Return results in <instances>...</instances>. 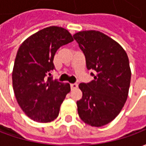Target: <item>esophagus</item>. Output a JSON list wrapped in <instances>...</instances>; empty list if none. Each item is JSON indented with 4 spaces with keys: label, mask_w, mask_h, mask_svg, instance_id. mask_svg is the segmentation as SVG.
Instances as JSON below:
<instances>
[{
    "label": "esophagus",
    "mask_w": 146,
    "mask_h": 146,
    "mask_svg": "<svg viewBox=\"0 0 146 146\" xmlns=\"http://www.w3.org/2000/svg\"><path fill=\"white\" fill-rule=\"evenodd\" d=\"M70 87H71V89H76L77 88V87H78V84H70Z\"/></svg>",
    "instance_id": "1"
}]
</instances>
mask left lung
Here are the masks:
<instances>
[{"mask_svg": "<svg viewBox=\"0 0 146 146\" xmlns=\"http://www.w3.org/2000/svg\"><path fill=\"white\" fill-rule=\"evenodd\" d=\"M73 37L85 55L88 70L95 71V80L79 84L83 96L76 102L78 114L87 124L102 127L118 116L127 101L131 76L128 56L99 31H80Z\"/></svg>", "mask_w": 146, "mask_h": 146, "instance_id": "obj_1", "label": "left lung"}]
</instances>
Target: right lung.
I'll list each match as a JSON object with an SVG mask.
<instances>
[{
	"instance_id": "add662e5",
	"label": "right lung",
	"mask_w": 146,
	"mask_h": 146,
	"mask_svg": "<svg viewBox=\"0 0 146 146\" xmlns=\"http://www.w3.org/2000/svg\"><path fill=\"white\" fill-rule=\"evenodd\" d=\"M73 40L68 30L52 26L29 36L18 50L12 71L13 90L21 109L36 122L56 119L70 92V84L47 79V76L54 69L53 60L58 49Z\"/></svg>"
}]
</instances>
